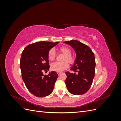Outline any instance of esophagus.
<instances>
[{"instance_id":"34e87169","label":"esophagus","mask_w":121,"mask_h":121,"mask_svg":"<svg viewBox=\"0 0 121 121\" xmlns=\"http://www.w3.org/2000/svg\"><path fill=\"white\" fill-rule=\"evenodd\" d=\"M61 73L60 72H57V74L58 75H60L61 74Z\"/></svg>"}]
</instances>
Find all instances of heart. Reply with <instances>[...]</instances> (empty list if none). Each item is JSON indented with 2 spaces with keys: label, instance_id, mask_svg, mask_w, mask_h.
Instances as JSON below:
<instances>
[{
  "label": "heart",
  "instance_id": "b5f03b06",
  "mask_svg": "<svg viewBox=\"0 0 121 121\" xmlns=\"http://www.w3.org/2000/svg\"><path fill=\"white\" fill-rule=\"evenodd\" d=\"M60 52L64 54L62 58L63 61L54 62L51 65V69L53 71L61 72L69 67V63L73 64L75 62V58L72 54L71 50L67 47H61L60 48ZM56 56V53L54 48L50 49L48 52V58L49 60H53Z\"/></svg>",
  "mask_w": 121,
  "mask_h": 121
}]
</instances>
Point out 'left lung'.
Listing matches in <instances>:
<instances>
[{
    "label": "left lung",
    "mask_w": 121,
    "mask_h": 121,
    "mask_svg": "<svg viewBox=\"0 0 121 121\" xmlns=\"http://www.w3.org/2000/svg\"><path fill=\"white\" fill-rule=\"evenodd\" d=\"M75 50L76 58L70 70L66 72L65 83L68 91L74 95H82L86 93L92 84L95 75V60L94 54L89 46L77 40L65 41ZM78 72L76 74L75 73Z\"/></svg>",
    "instance_id": "8db88e82"
}]
</instances>
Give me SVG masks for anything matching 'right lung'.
Instances as JSON below:
<instances>
[{"label": "right lung", "mask_w": 121, "mask_h": 121, "mask_svg": "<svg viewBox=\"0 0 121 121\" xmlns=\"http://www.w3.org/2000/svg\"><path fill=\"white\" fill-rule=\"evenodd\" d=\"M58 43L35 42L26 47L22 53L20 63L22 77L28 90L38 97L48 96L53 91L57 74L51 72L44 75L42 71L49 70L48 52Z\"/></svg>", "instance_id": "right-lung-1"}]
</instances>
